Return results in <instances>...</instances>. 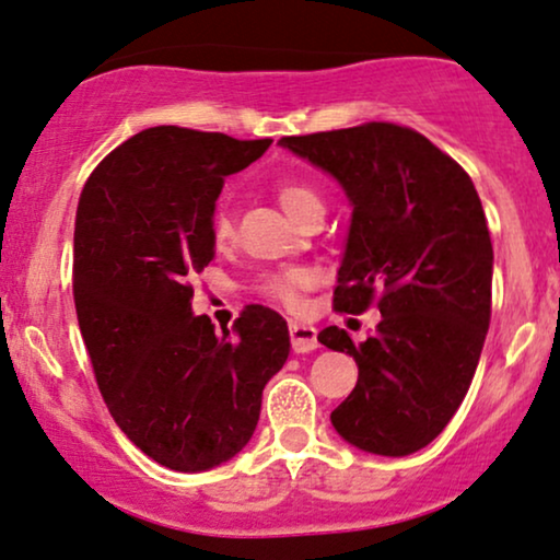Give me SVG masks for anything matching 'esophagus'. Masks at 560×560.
Instances as JSON below:
<instances>
[{
    "label": "esophagus",
    "mask_w": 560,
    "mask_h": 560,
    "mask_svg": "<svg viewBox=\"0 0 560 560\" xmlns=\"http://www.w3.org/2000/svg\"><path fill=\"white\" fill-rule=\"evenodd\" d=\"M289 336H292V349L298 354H307L313 349H318V331L313 326H307V323H289Z\"/></svg>",
    "instance_id": "obj_1"
}]
</instances>
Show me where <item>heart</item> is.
<instances>
[{
  "label": "heart",
  "instance_id": "heart-1",
  "mask_svg": "<svg viewBox=\"0 0 560 560\" xmlns=\"http://www.w3.org/2000/svg\"><path fill=\"white\" fill-rule=\"evenodd\" d=\"M276 198H279V203L287 211L289 219H298L302 211H307V208L313 206L323 208L320 195L315 192L307 182H300V179L281 182V185L276 187ZM229 234H232V221H229V215L224 211H219L213 215V240L224 242L229 240ZM307 284H310L307 271H302V268H289V271L266 276V279L260 281V289L266 298L281 302V305L289 310H298L300 294L302 289H307Z\"/></svg>",
  "mask_w": 560,
  "mask_h": 560
}]
</instances>
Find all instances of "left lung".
Segmentation results:
<instances>
[{"label":"left lung","instance_id":"8db88e82","mask_svg":"<svg viewBox=\"0 0 560 560\" xmlns=\"http://www.w3.org/2000/svg\"><path fill=\"white\" fill-rule=\"evenodd\" d=\"M339 182L352 219L334 307L381 323L362 345L328 326L320 345L354 357L352 394L331 412L354 448L407 456L448 425L490 326L493 245L469 174L425 135L390 122L281 138Z\"/></svg>","mask_w":560,"mask_h":560}]
</instances>
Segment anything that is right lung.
Instances as JSON below:
<instances>
[{"label":"right lung","mask_w":560,"mask_h":560,"mask_svg":"<svg viewBox=\"0 0 560 560\" xmlns=\"http://www.w3.org/2000/svg\"><path fill=\"white\" fill-rule=\"evenodd\" d=\"M268 145L148 127L80 195L72 294L101 396L135 446L174 472H206L247 446L262 388L292 347L287 320L262 305L219 336L208 315H192L187 284L213 260L224 177Z\"/></svg>","instance_id":"right-lung-1"}]
</instances>
